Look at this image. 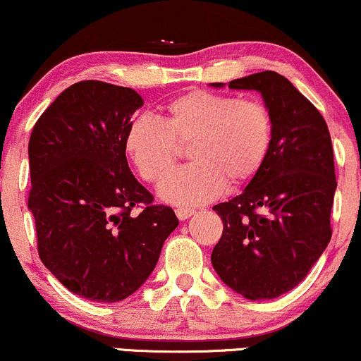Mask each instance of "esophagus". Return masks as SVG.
Returning a JSON list of instances; mask_svg holds the SVG:
<instances>
[{"instance_id": "34e87169", "label": "esophagus", "mask_w": 361, "mask_h": 361, "mask_svg": "<svg viewBox=\"0 0 361 361\" xmlns=\"http://www.w3.org/2000/svg\"><path fill=\"white\" fill-rule=\"evenodd\" d=\"M195 214L193 209H183V207H180V209H176V217L180 219V221H186L188 217H192Z\"/></svg>"}]
</instances>
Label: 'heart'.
I'll return each instance as SVG.
<instances>
[{"label":"heart","instance_id":"obj_1","mask_svg":"<svg viewBox=\"0 0 361 361\" xmlns=\"http://www.w3.org/2000/svg\"><path fill=\"white\" fill-rule=\"evenodd\" d=\"M271 115L259 102L195 90L164 106V118L139 115L128 123L123 149L149 183H159L175 166L178 144H188V166L159 186V197L178 205L212 200L226 183L255 178L271 144Z\"/></svg>","mask_w":361,"mask_h":361}]
</instances>
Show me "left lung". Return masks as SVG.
<instances>
[{"instance_id": "8db88e82", "label": "left lung", "mask_w": 361, "mask_h": 361, "mask_svg": "<svg viewBox=\"0 0 361 361\" xmlns=\"http://www.w3.org/2000/svg\"><path fill=\"white\" fill-rule=\"evenodd\" d=\"M229 88L258 91L273 134L263 166L243 193L214 207L224 231L210 259L244 299H276L307 276L331 241L333 144L319 110L281 74L256 73Z\"/></svg>"}]
</instances>
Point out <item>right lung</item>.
Listing matches in <instances>:
<instances>
[{"label":"right lung","mask_w":361,"mask_h":361,"mask_svg":"<svg viewBox=\"0 0 361 361\" xmlns=\"http://www.w3.org/2000/svg\"><path fill=\"white\" fill-rule=\"evenodd\" d=\"M144 105L137 91L103 81L66 88L40 115L28 142L39 256L76 295L127 299L149 279L176 229L171 207L128 169L123 135ZM143 205L139 216L134 206Z\"/></svg>","instance_id":"add662e5"}]
</instances>
